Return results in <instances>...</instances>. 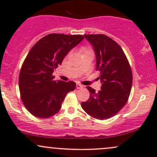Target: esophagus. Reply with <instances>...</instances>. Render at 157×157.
<instances>
[{
  "label": "esophagus",
  "instance_id": "obj_1",
  "mask_svg": "<svg viewBox=\"0 0 157 157\" xmlns=\"http://www.w3.org/2000/svg\"><path fill=\"white\" fill-rule=\"evenodd\" d=\"M83 87L84 86L82 85V84H80V83H77V84H76V88H77V89H82V88H83Z\"/></svg>",
  "mask_w": 157,
  "mask_h": 157
}]
</instances>
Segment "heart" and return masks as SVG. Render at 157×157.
I'll list each match as a JSON object with an SVG mask.
<instances>
[{
    "instance_id": "obj_1",
    "label": "heart",
    "mask_w": 157,
    "mask_h": 157,
    "mask_svg": "<svg viewBox=\"0 0 157 157\" xmlns=\"http://www.w3.org/2000/svg\"><path fill=\"white\" fill-rule=\"evenodd\" d=\"M82 51H83V52H86V51H91L90 49H89V48H82Z\"/></svg>"
}]
</instances>
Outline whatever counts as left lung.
<instances>
[{
	"instance_id": "1",
	"label": "left lung",
	"mask_w": 157,
	"mask_h": 157,
	"mask_svg": "<svg viewBox=\"0 0 157 157\" xmlns=\"http://www.w3.org/2000/svg\"><path fill=\"white\" fill-rule=\"evenodd\" d=\"M95 51L96 69L100 71L101 90L90 92L89 100L81 106L94 118L105 120L115 116L128 101L131 92V67L122 48L116 42L104 34L84 35Z\"/></svg>"
}]
</instances>
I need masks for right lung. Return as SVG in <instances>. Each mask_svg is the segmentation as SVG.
Returning a JSON list of instances; mask_svg holds the SVG:
<instances>
[{"instance_id": "right-lung-1", "label": "right lung", "mask_w": 157, "mask_h": 157, "mask_svg": "<svg viewBox=\"0 0 157 157\" xmlns=\"http://www.w3.org/2000/svg\"><path fill=\"white\" fill-rule=\"evenodd\" d=\"M83 39L82 35L51 33L29 51L21 68L18 84L22 102L33 116L48 118L56 114L65 95L75 90V82L55 81L53 72Z\"/></svg>"}]
</instances>
